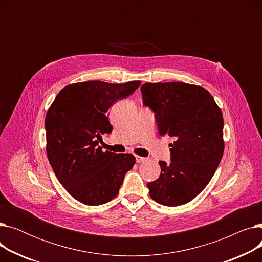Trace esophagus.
<instances>
[{"label":"esophagus","instance_id":"esophagus-1","mask_svg":"<svg viewBox=\"0 0 262 262\" xmlns=\"http://www.w3.org/2000/svg\"><path fill=\"white\" fill-rule=\"evenodd\" d=\"M135 157H136V161L138 162V163H141V162H144V161H146V160H147V158H145V157H141V156H138V155H136Z\"/></svg>","mask_w":262,"mask_h":262}]
</instances>
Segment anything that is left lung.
<instances>
[{"mask_svg": "<svg viewBox=\"0 0 262 262\" xmlns=\"http://www.w3.org/2000/svg\"><path fill=\"white\" fill-rule=\"evenodd\" d=\"M141 92L159 135L175 139L171 162L159 161L160 176L147 183L149 196L164 206L187 204L208 185L223 157L221 109L205 88L187 82H145Z\"/></svg>", "mask_w": 262, "mask_h": 262, "instance_id": "left-lung-1", "label": "left lung"}]
</instances>
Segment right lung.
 Returning a JSON list of instances; mask_svg holds the SVG:
<instances>
[{"mask_svg":"<svg viewBox=\"0 0 262 262\" xmlns=\"http://www.w3.org/2000/svg\"><path fill=\"white\" fill-rule=\"evenodd\" d=\"M140 85V80L75 82L62 88L48 109L47 155L58 181L76 201L89 206L112 201L134 167V155L103 152L99 140L113 130L108 109Z\"/></svg>","mask_w":262,"mask_h":262,"instance_id":"obj_1","label":"right lung"}]
</instances>
